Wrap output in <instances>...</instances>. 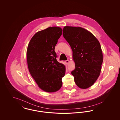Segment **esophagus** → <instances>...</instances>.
<instances>
[{
  "instance_id": "1",
  "label": "esophagus",
  "mask_w": 120,
  "mask_h": 120,
  "mask_svg": "<svg viewBox=\"0 0 120 120\" xmlns=\"http://www.w3.org/2000/svg\"><path fill=\"white\" fill-rule=\"evenodd\" d=\"M65 63H66L67 64H68L69 63V60H66V61H65Z\"/></svg>"
}]
</instances>
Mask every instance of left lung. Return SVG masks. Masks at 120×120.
<instances>
[{
    "label": "left lung",
    "mask_w": 120,
    "mask_h": 120,
    "mask_svg": "<svg viewBox=\"0 0 120 120\" xmlns=\"http://www.w3.org/2000/svg\"><path fill=\"white\" fill-rule=\"evenodd\" d=\"M63 34L73 52L75 68L71 74L75 83L81 89L88 88L101 72L103 55L100 44L94 34L80 27L65 26Z\"/></svg>",
    "instance_id": "left-lung-1"
}]
</instances>
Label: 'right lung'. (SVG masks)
I'll use <instances>...</instances> for the list:
<instances>
[{"label":"right lung","instance_id":"obj_1","mask_svg":"<svg viewBox=\"0 0 120 120\" xmlns=\"http://www.w3.org/2000/svg\"><path fill=\"white\" fill-rule=\"evenodd\" d=\"M62 31V29L57 26L39 31L32 37L27 47L29 72L39 87L48 93L60 89L65 75V66L57 62L54 51Z\"/></svg>","mask_w":120,"mask_h":120}]
</instances>
